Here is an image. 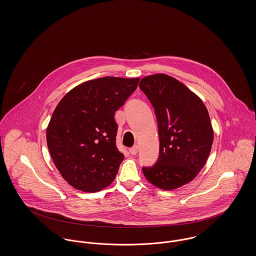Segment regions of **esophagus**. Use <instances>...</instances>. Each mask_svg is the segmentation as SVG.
Instances as JSON below:
<instances>
[{"label": "esophagus", "instance_id": "34e87169", "mask_svg": "<svg viewBox=\"0 0 256 256\" xmlns=\"http://www.w3.org/2000/svg\"><path fill=\"white\" fill-rule=\"evenodd\" d=\"M130 154L136 156V154L138 152V146H134L132 148H130Z\"/></svg>", "mask_w": 256, "mask_h": 256}]
</instances>
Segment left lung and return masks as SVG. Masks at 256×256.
I'll return each instance as SVG.
<instances>
[{
    "label": "left lung",
    "instance_id": "8db88e82",
    "mask_svg": "<svg viewBox=\"0 0 256 256\" xmlns=\"http://www.w3.org/2000/svg\"><path fill=\"white\" fill-rule=\"evenodd\" d=\"M139 88L149 98L158 120L160 156L142 171L164 190L194 180L210 154L214 130L206 106L186 85L167 74L144 77Z\"/></svg>",
    "mask_w": 256,
    "mask_h": 256
}]
</instances>
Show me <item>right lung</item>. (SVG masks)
Listing matches in <instances>:
<instances>
[{
    "label": "right lung",
    "instance_id": "right-lung-1",
    "mask_svg": "<svg viewBox=\"0 0 256 256\" xmlns=\"http://www.w3.org/2000/svg\"><path fill=\"white\" fill-rule=\"evenodd\" d=\"M139 78L106 76L70 90L46 130L51 158L76 190L96 192L117 175L124 154L116 147L115 112L136 90Z\"/></svg>",
    "mask_w": 256,
    "mask_h": 256
}]
</instances>
